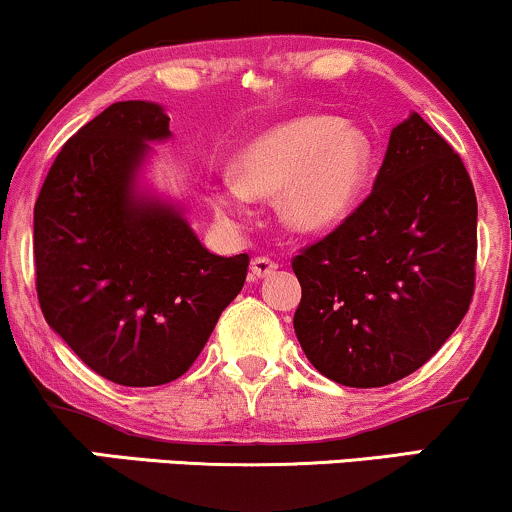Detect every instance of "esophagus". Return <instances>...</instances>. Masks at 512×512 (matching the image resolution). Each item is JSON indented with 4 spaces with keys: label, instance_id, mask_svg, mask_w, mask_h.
<instances>
[{
    "label": "esophagus",
    "instance_id": "34e87169",
    "mask_svg": "<svg viewBox=\"0 0 512 512\" xmlns=\"http://www.w3.org/2000/svg\"><path fill=\"white\" fill-rule=\"evenodd\" d=\"M276 269H279V264H276V262L272 260V257H264V255L255 257V260H252V264H250L252 279H262V276L274 274Z\"/></svg>",
    "mask_w": 512,
    "mask_h": 512
}]
</instances>
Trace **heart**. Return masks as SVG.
I'll return each mask as SVG.
<instances>
[{
    "mask_svg": "<svg viewBox=\"0 0 512 512\" xmlns=\"http://www.w3.org/2000/svg\"><path fill=\"white\" fill-rule=\"evenodd\" d=\"M373 149L358 127L337 117L303 115L281 122L245 146L238 178L209 187L221 221L243 223L250 197L279 196V211L298 231L330 228L351 214L366 187Z\"/></svg>",
    "mask_w": 512,
    "mask_h": 512,
    "instance_id": "obj_1",
    "label": "heart"
}]
</instances>
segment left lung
Returning <instances> with one entry per match:
<instances>
[{
  "instance_id": "8db88e82",
  "label": "left lung",
  "mask_w": 512,
  "mask_h": 512,
  "mask_svg": "<svg viewBox=\"0 0 512 512\" xmlns=\"http://www.w3.org/2000/svg\"><path fill=\"white\" fill-rule=\"evenodd\" d=\"M291 264L303 291L293 330L325 378H407L474 296L477 195L462 158L414 113L392 129L370 195Z\"/></svg>"
}]
</instances>
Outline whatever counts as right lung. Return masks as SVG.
<instances>
[{
  "instance_id": "add662e5",
  "label": "right lung",
  "mask_w": 512,
  "mask_h": 512,
  "mask_svg": "<svg viewBox=\"0 0 512 512\" xmlns=\"http://www.w3.org/2000/svg\"><path fill=\"white\" fill-rule=\"evenodd\" d=\"M161 105L105 108L62 146L33 211L35 291L48 325L88 368L127 387L190 370L238 296L250 257H219L168 204L134 197Z\"/></svg>"
}]
</instances>
